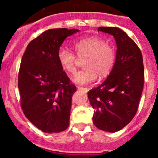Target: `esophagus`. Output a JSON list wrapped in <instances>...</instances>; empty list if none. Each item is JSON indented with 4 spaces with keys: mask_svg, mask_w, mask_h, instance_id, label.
I'll return each instance as SVG.
<instances>
[{
    "mask_svg": "<svg viewBox=\"0 0 158 158\" xmlns=\"http://www.w3.org/2000/svg\"><path fill=\"white\" fill-rule=\"evenodd\" d=\"M77 88L79 89V90H84L85 92H87V91H88V90H89V89H88V88H86V87H77Z\"/></svg>",
    "mask_w": 158,
    "mask_h": 158,
    "instance_id": "esophagus-1",
    "label": "esophagus"
}]
</instances>
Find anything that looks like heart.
<instances>
[{
	"mask_svg": "<svg viewBox=\"0 0 158 158\" xmlns=\"http://www.w3.org/2000/svg\"><path fill=\"white\" fill-rule=\"evenodd\" d=\"M73 48L76 54L83 60V68L75 74L72 80L81 85L92 83L97 76L104 77L110 72L114 64L115 53L113 48L99 37L90 36L74 42ZM61 68L67 73L75 71L76 56L71 50L61 47L56 54Z\"/></svg>",
	"mask_w": 158,
	"mask_h": 158,
	"instance_id": "heart-1",
	"label": "heart"
}]
</instances>
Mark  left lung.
<instances>
[{
	"instance_id": "8db88e82",
	"label": "left lung",
	"mask_w": 158,
	"mask_h": 158,
	"mask_svg": "<svg viewBox=\"0 0 158 158\" xmlns=\"http://www.w3.org/2000/svg\"><path fill=\"white\" fill-rule=\"evenodd\" d=\"M117 44L113 69L102 84L87 93L94 109L93 123L106 132H117L131 122L138 110L144 86L141 50L127 34L116 27H99Z\"/></svg>"
}]
</instances>
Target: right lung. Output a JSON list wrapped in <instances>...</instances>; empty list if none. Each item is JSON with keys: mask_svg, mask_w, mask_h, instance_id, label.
Returning <instances> with one entry per match:
<instances>
[{"mask_svg": "<svg viewBox=\"0 0 158 158\" xmlns=\"http://www.w3.org/2000/svg\"><path fill=\"white\" fill-rule=\"evenodd\" d=\"M79 29L53 28L28 44L20 66V106L26 118L45 133L69 126L71 97L76 87L59 64L56 54L68 36Z\"/></svg>", "mask_w": 158, "mask_h": 158, "instance_id": "right-lung-1", "label": "right lung"}]
</instances>
